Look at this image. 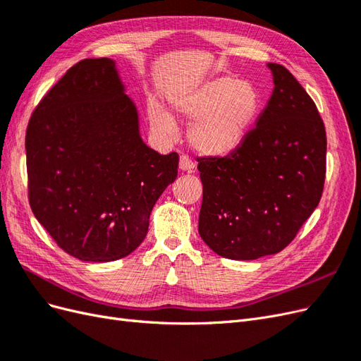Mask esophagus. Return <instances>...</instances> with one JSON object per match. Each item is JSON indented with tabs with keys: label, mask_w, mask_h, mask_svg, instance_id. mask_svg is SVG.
I'll use <instances>...</instances> for the list:
<instances>
[{
	"label": "esophagus",
	"mask_w": 361,
	"mask_h": 361,
	"mask_svg": "<svg viewBox=\"0 0 361 361\" xmlns=\"http://www.w3.org/2000/svg\"><path fill=\"white\" fill-rule=\"evenodd\" d=\"M194 169H195L194 161L187 155H182L179 159V170L185 171V173H192Z\"/></svg>",
	"instance_id": "obj_1"
}]
</instances>
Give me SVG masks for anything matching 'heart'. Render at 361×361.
<instances>
[{
  "instance_id": "b5f03b06",
  "label": "heart",
  "mask_w": 361,
  "mask_h": 361,
  "mask_svg": "<svg viewBox=\"0 0 361 361\" xmlns=\"http://www.w3.org/2000/svg\"><path fill=\"white\" fill-rule=\"evenodd\" d=\"M171 110L178 117L192 120L190 141L206 157H224L241 145L257 114L260 94L250 81L218 76L191 90L171 97ZM152 129L162 137H171L174 123L158 106L149 108Z\"/></svg>"
}]
</instances>
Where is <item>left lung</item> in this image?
Returning a JSON list of instances; mask_svg holds the SVG:
<instances>
[{
  "mask_svg": "<svg viewBox=\"0 0 361 361\" xmlns=\"http://www.w3.org/2000/svg\"><path fill=\"white\" fill-rule=\"evenodd\" d=\"M256 126L227 157H199V233L218 256L253 260L288 247L319 204L326 134L312 97L281 64Z\"/></svg>",
  "mask_w": 361,
  "mask_h": 361,
  "instance_id": "left-lung-1",
  "label": "left lung"
}]
</instances>
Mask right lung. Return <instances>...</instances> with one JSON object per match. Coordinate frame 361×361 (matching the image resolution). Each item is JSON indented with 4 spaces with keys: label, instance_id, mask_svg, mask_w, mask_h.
I'll return each mask as SVG.
<instances>
[{
    "label": "right lung",
    "instance_id": "right-lung-1",
    "mask_svg": "<svg viewBox=\"0 0 361 361\" xmlns=\"http://www.w3.org/2000/svg\"><path fill=\"white\" fill-rule=\"evenodd\" d=\"M28 200L57 245L84 262L122 259L143 243L179 155L143 143L116 63L85 59L32 111L25 134Z\"/></svg>",
    "mask_w": 361,
    "mask_h": 361
}]
</instances>
